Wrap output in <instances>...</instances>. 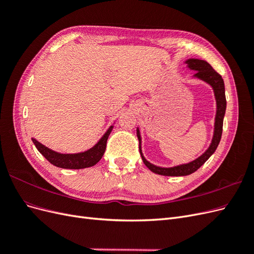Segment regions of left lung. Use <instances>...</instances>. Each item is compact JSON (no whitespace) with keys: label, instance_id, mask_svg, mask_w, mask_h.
<instances>
[{"label":"left lung","instance_id":"8db88e82","mask_svg":"<svg viewBox=\"0 0 254 254\" xmlns=\"http://www.w3.org/2000/svg\"><path fill=\"white\" fill-rule=\"evenodd\" d=\"M187 64H189V67L191 68V70L197 71L195 74L196 77L200 78L207 83H210L213 87L214 93H215V98H216V104H217V111H216V119H215V130H214V136L212 143L210 145L209 149H207L202 156L199 157L198 159L194 160L193 162L188 163V164H183L179 166H175V167H170V168H164V167H158L156 165L150 164L148 161H146V159L142 155V150H141V146H140V153L142 156V160L144 164L147 166L149 170L153 173H156L158 175H162V176H187L190 174H193L196 172L199 167L204 164L205 161L209 159L214 151L216 150L217 146L220 142L221 139V133H222V124H224V117H225V112H226V107H227V101H226V94H225V82L224 79L218 74L214 68L211 66L210 64H207L204 60L200 59H189L187 61ZM137 137H139V141H141L139 130H137Z\"/></svg>","mask_w":254,"mask_h":254}]
</instances>
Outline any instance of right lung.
Masks as SVG:
<instances>
[{
	"label": "right lung",
	"instance_id": "1",
	"mask_svg": "<svg viewBox=\"0 0 254 254\" xmlns=\"http://www.w3.org/2000/svg\"><path fill=\"white\" fill-rule=\"evenodd\" d=\"M111 130L112 126L108 129V131L104 134V136L98 141L94 147H92L91 149L84 152L74 153V155H70V153L64 155V153L53 151L52 149L45 147L44 145L36 141L35 139L32 140L41 155L53 165L61 168H70V170H80V168H86L95 165L102 159L106 150L107 140H108Z\"/></svg>",
	"mask_w": 254,
	"mask_h": 254
}]
</instances>
